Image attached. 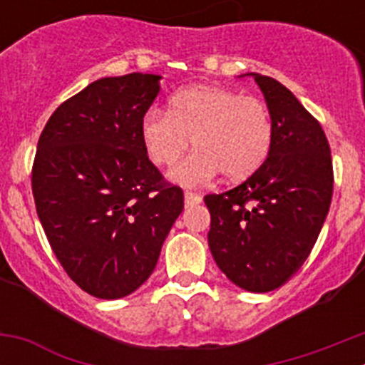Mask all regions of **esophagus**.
Instances as JSON below:
<instances>
[{
  "mask_svg": "<svg viewBox=\"0 0 365 365\" xmlns=\"http://www.w3.org/2000/svg\"><path fill=\"white\" fill-rule=\"evenodd\" d=\"M201 201H202V197L199 195V193H193V192L185 193V205L186 206H197Z\"/></svg>",
  "mask_w": 365,
  "mask_h": 365,
  "instance_id": "1",
  "label": "esophagus"
}]
</instances>
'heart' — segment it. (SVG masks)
<instances>
[{
    "mask_svg": "<svg viewBox=\"0 0 365 365\" xmlns=\"http://www.w3.org/2000/svg\"><path fill=\"white\" fill-rule=\"evenodd\" d=\"M143 143L157 166L172 168L193 151L172 173L185 186H201L219 173L245 180L269 157L274 122L265 102L221 86H192L172 96L166 111L144 115Z\"/></svg>",
    "mask_w": 365,
    "mask_h": 365,
    "instance_id": "heart-1",
    "label": "heart"
}]
</instances>
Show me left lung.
Segmentation results:
<instances>
[{
  "label": "left lung",
  "instance_id": "left-lung-1",
  "mask_svg": "<svg viewBox=\"0 0 365 365\" xmlns=\"http://www.w3.org/2000/svg\"><path fill=\"white\" fill-rule=\"evenodd\" d=\"M265 96L274 143L256 173L210 193L208 247L237 287L269 292L307 259L333 197V160L320 122L278 80L250 73Z\"/></svg>",
  "mask_w": 365,
  "mask_h": 365
}]
</instances>
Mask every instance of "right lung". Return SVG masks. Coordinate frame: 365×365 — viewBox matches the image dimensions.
<instances>
[{
    "label": "right lung",
    "mask_w": 365,
    "mask_h": 365,
    "mask_svg": "<svg viewBox=\"0 0 365 365\" xmlns=\"http://www.w3.org/2000/svg\"><path fill=\"white\" fill-rule=\"evenodd\" d=\"M159 74L109 76L51 115L32 164V195L63 270L87 294L118 299L153 272L185 208L148 159L140 125Z\"/></svg>",
    "instance_id": "1"
}]
</instances>
